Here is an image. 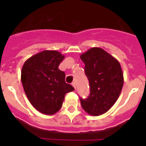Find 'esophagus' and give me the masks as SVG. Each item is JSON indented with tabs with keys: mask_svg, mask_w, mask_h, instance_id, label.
Wrapping results in <instances>:
<instances>
[{
	"mask_svg": "<svg viewBox=\"0 0 146 146\" xmlns=\"http://www.w3.org/2000/svg\"><path fill=\"white\" fill-rule=\"evenodd\" d=\"M72 86H73V87L74 88V89H76V83H75V82H72Z\"/></svg>",
	"mask_w": 146,
	"mask_h": 146,
	"instance_id": "1",
	"label": "esophagus"
}]
</instances>
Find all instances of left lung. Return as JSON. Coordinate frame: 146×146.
Masks as SVG:
<instances>
[{"mask_svg":"<svg viewBox=\"0 0 146 146\" xmlns=\"http://www.w3.org/2000/svg\"><path fill=\"white\" fill-rule=\"evenodd\" d=\"M90 85V95L80 99L88 114L98 116L108 112L120 96L123 75L120 63L100 47H93L80 55Z\"/></svg>","mask_w":146,"mask_h":146,"instance_id":"obj_1","label":"left lung"}]
</instances>
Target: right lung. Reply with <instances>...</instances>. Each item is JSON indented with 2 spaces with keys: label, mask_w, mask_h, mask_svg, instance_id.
Masks as SVG:
<instances>
[{
  "label": "right lung",
  "mask_w": 146,
  "mask_h": 146,
  "mask_svg": "<svg viewBox=\"0 0 146 146\" xmlns=\"http://www.w3.org/2000/svg\"><path fill=\"white\" fill-rule=\"evenodd\" d=\"M65 56L55 50H44L24 63L21 81L33 108L44 115H54L61 108L67 93L74 88L66 83L65 73L58 69Z\"/></svg>",
  "instance_id": "right-lung-1"
}]
</instances>
